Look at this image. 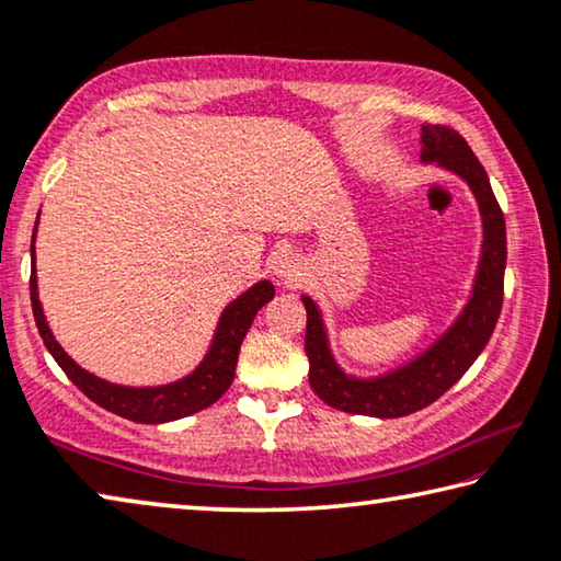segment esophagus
Instances as JSON below:
<instances>
[{
	"mask_svg": "<svg viewBox=\"0 0 561 561\" xmlns=\"http://www.w3.org/2000/svg\"><path fill=\"white\" fill-rule=\"evenodd\" d=\"M272 270H274V274H277L279 284H287V287H291V284H297L301 279L305 266H301V260L295 252H282L277 260H274Z\"/></svg>",
	"mask_w": 561,
	"mask_h": 561,
	"instance_id": "34e87169",
	"label": "esophagus"
}]
</instances>
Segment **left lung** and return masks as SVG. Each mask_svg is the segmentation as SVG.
I'll return each mask as SVG.
<instances>
[{"label": "left lung", "mask_w": 561, "mask_h": 561, "mask_svg": "<svg viewBox=\"0 0 561 561\" xmlns=\"http://www.w3.org/2000/svg\"><path fill=\"white\" fill-rule=\"evenodd\" d=\"M420 145L422 164H437L457 174L467 182L477 199L479 217H482V252H479L472 295L439 340H434L402 367L389 369L379 377L346 375L329 346L317 301L301 295L307 309L305 350L309 357V385L322 402L340 412L394 420V416H407L437 402L482 354L502 312L506 227L484 167L479 164L467 141L449 127L424 124Z\"/></svg>", "instance_id": "obj_1"}]
</instances>
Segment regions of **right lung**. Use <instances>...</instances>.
I'll list each match as a JSON object with an SVG mask.
<instances>
[{"mask_svg":"<svg viewBox=\"0 0 561 561\" xmlns=\"http://www.w3.org/2000/svg\"><path fill=\"white\" fill-rule=\"evenodd\" d=\"M39 221V219H37ZM34 237H37V225H34ZM34 237H32V277H30V297L34 322L47 346L51 357L61 367V371L92 399L94 404L104 407L106 412L119 414L124 420L141 422V424H164L182 420L194 412H202L217 402V399L232 387L234 369L239 359V346L244 342V334L252 327L254 317L260 309L274 297V284L262 279L242 291L234 301H229L225 312L219 317V324L211 336V344L204 359L194 367L190 375L169 381L159 387H124L114 381L100 379L92 371L79 367V364L61 350L55 340L51 329L44 317L39 291H37V270H34Z\"/></svg>","mask_w":561,"mask_h":561,"instance_id":"right-lung-1","label":"right lung"}]
</instances>
